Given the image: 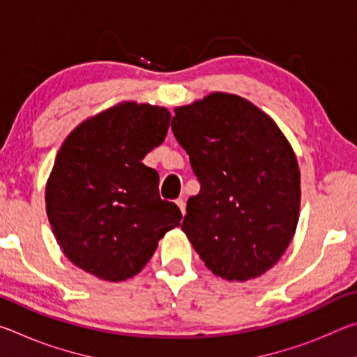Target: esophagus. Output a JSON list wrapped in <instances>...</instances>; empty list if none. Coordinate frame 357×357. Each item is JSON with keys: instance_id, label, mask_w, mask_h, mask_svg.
<instances>
[{"instance_id": "1", "label": "esophagus", "mask_w": 357, "mask_h": 357, "mask_svg": "<svg viewBox=\"0 0 357 357\" xmlns=\"http://www.w3.org/2000/svg\"><path fill=\"white\" fill-rule=\"evenodd\" d=\"M176 204H178V208L181 209V213H183V215H185V202H184V198H178Z\"/></svg>"}]
</instances>
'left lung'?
<instances>
[{
	"instance_id": "1",
	"label": "left lung",
	"mask_w": 357,
	"mask_h": 357,
	"mask_svg": "<svg viewBox=\"0 0 357 357\" xmlns=\"http://www.w3.org/2000/svg\"><path fill=\"white\" fill-rule=\"evenodd\" d=\"M172 130L200 183L181 225L193 249L222 279L264 274L299 219L301 174L287 138L268 114L225 93L176 108Z\"/></svg>"
}]
</instances>
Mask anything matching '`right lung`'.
<instances>
[{"instance_id": "obj_1", "label": "right lung", "mask_w": 357, "mask_h": 357, "mask_svg": "<svg viewBox=\"0 0 357 357\" xmlns=\"http://www.w3.org/2000/svg\"><path fill=\"white\" fill-rule=\"evenodd\" d=\"M164 107L126 102L84 121L66 138L47 183L48 222L64 255L102 280L143 269L179 208L159 197V174L143 157L165 140Z\"/></svg>"}]
</instances>
